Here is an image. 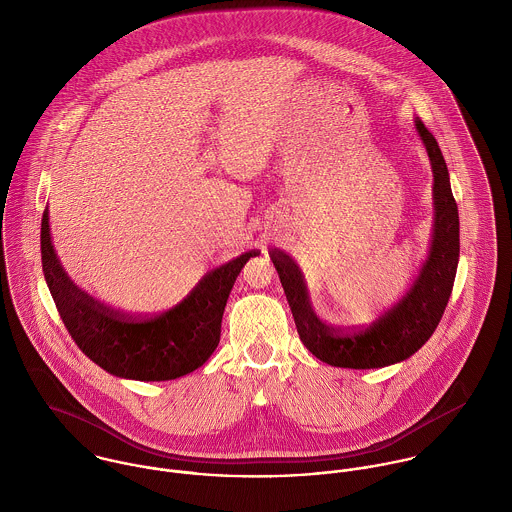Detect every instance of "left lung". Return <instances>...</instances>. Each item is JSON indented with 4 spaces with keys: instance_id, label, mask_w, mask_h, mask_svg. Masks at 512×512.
<instances>
[{
    "instance_id": "1",
    "label": "left lung",
    "mask_w": 512,
    "mask_h": 512,
    "mask_svg": "<svg viewBox=\"0 0 512 512\" xmlns=\"http://www.w3.org/2000/svg\"><path fill=\"white\" fill-rule=\"evenodd\" d=\"M434 173V234L430 254L410 290L370 325L341 331L325 325L313 311L303 274L282 250L270 258L292 307L303 345L323 363L341 368H380L412 357L432 337L449 301L459 262V215L449 185V171L436 138L416 118Z\"/></svg>"
}]
</instances>
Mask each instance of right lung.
<instances>
[{"label":"right lung","instance_id":"obj_1","mask_svg":"<svg viewBox=\"0 0 512 512\" xmlns=\"http://www.w3.org/2000/svg\"><path fill=\"white\" fill-rule=\"evenodd\" d=\"M250 250L205 274L169 311L132 317L78 290L55 254L49 211L41 220V262L49 292L78 349L106 372L132 380H173L205 365L220 341L226 299Z\"/></svg>","mask_w":512,"mask_h":512}]
</instances>
